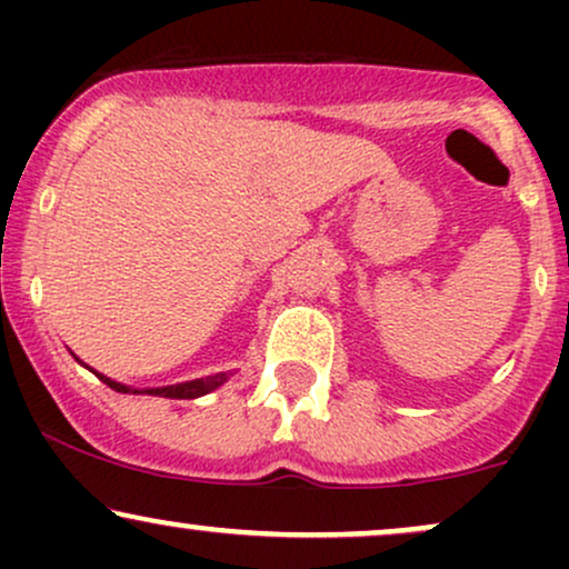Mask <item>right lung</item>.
I'll return each instance as SVG.
<instances>
[{
    "instance_id": "right-lung-1",
    "label": "right lung",
    "mask_w": 569,
    "mask_h": 569,
    "mask_svg": "<svg viewBox=\"0 0 569 569\" xmlns=\"http://www.w3.org/2000/svg\"><path fill=\"white\" fill-rule=\"evenodd\" d=\"M96 377H98V380L107 382L112 390H117V393H130V390H133V388H128V385H120V382L109 380V377H103V375H96ZM224 380H227V375H224V371H221V375L202 377V380L181 382V385H168V388H152V390H143V393L162 396V398H198V396L211 393V390H217ZM133 393H139V390H133Z\"/></svg>"
}]
</instances>
